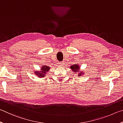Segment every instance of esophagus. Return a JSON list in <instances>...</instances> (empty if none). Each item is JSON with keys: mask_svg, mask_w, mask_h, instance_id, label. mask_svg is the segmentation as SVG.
<instances>
[{"mask_svg": "<svg viewBox=\"0 0 123 123\" xmlns=\"http://www.w3.org/2000/svg\"><path fill=\"white\" fill-rule=\"evenodd\" d=\"M59 65L60 66H62L64 65V64H63V62H60V63H59Z\"/></svg>", "mask_w": 123, "mask_h": 123, "instance_id": "34e87169", "label": "esophagus"}]
</instances>
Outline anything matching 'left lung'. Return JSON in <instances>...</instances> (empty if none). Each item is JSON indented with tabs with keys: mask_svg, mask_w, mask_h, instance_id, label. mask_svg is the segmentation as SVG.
I'll use <instances>...</instances> for the list:
<instances>
[{
	"mask_svg": "<svg viewBox=\"0 0 123 123\" xmlns=\"http://www.w3.org/2000/svg\"><path fill=\"white\" fill-rule=\"evenodd\" d=\"M71 69L75 73H78V76H81V75L84 74V72L82 71H80V68H79V66L77 64H74L72 66H71Z\"/></svg>",
	"mask_w": 123,
	"mask_h": 123,
	"instance_id": "left-lung-1",
	"label": "left lung"
}]
</instances>
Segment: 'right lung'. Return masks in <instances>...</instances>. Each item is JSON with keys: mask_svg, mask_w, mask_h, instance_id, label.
I'll use <instances>...</instances> for the list:
<instances>
[{"mask_svg": "<svg viewBox=\"0 0 123 123\" xmlns=\"http://www.w3.org/2000/svg\"><path fill=\"white\" fill-rule=\"evenodd\" d=\"M50 68L49 66H47L46 65H43L42 67H41V69L40 71H35V74L37 77H40V78H42V77H44L46 74H47V72L49 71V70Z\"/></svg>", "mask_w": 123, "mask_h": 123, "instance_id": "right-lung-1", "label": "right lung"}]
</instances>
